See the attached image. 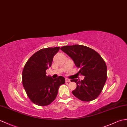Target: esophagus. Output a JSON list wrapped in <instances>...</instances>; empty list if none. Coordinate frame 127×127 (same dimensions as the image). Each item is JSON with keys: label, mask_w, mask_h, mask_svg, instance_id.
Returning <instances> with one entry per match:
<instances>
[{"label": "esophagus", "mask_w": 127, "mask_h": 127, "mask_svg": "<svg viewBox=\"0 0 127 127\" xmlns=\"http://www.w3.org/2000/svg\"><path fill=\"white\" fill-rule=\"evenodd\" d=\"M65 82H70V79H68V78H66Z\"/></svg>", "instance_id": "34e87169"}]
</instances>
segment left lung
<instances>
[{
	"mask_svg": "<svg viewBox=\"0 0 127 127\" xmlns=\"http://www.w3.org/2000/svg\"><path fill=\"white\" fill-rule=\"evenodd\" d=\"M81 70L78 73L85 76L83 80H71L77 84L73 95L82 101L89 102L101 94L107 77V67L104 61L95 50L81 45H66L61 48Z\"/></svg>",
	"mask_w": 127,
	"mask_h": 127,
	"instance_id": "1",
	"label": "left lung"
}]
</instances>
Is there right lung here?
<instances>
[{"label": "right lung", "mask_w": 127, "mask_h": 127, "mask_svg": "<svg viewBox=\"0 0 127 127\" xmlns=\"http://www.w3.org/2000/svg\"><path fill=\"white\" fill-rule=\"evenodd\" d=\"M60 47L48 48L36 52L29 59L22 73V83L31 101L39 106H46L54 101L59 87L65 79L60 76L54 79L46 76V70L51 66L54 55Z\"/></svg>", "instance_id": "obj_1"}]
</instances>
